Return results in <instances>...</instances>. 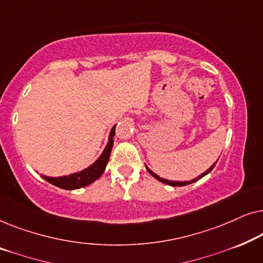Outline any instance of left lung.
Masks as SVG:
<instances>
[{
    "instance_id": "8db88e82",
    "label": "left lung",
    "mask_w": 263,
    "mask_h": 263,
    "mask_svg": "<svg viewBox=\"0 0 263 263\" xmlns=\"http://www.w3.org/2000/svg\"><path fill=\"white\" fill-rule=\"evenodd\" d=\"M215 164H217V163H214L213 165H212V166H211L210 168H208V170H207L206 172H203V174L201 175V176H199V177H197V178H194V179H192V181H186V182H178V181H176V182H175V181H168V179H165V178H161V177H159V176L154 174V172H153L152 170H149V168L147 167V166H146V168H147V171H148L149 174L152 175L154 178H157L158 181H159V182H161V183H165V184H168V185H171V186H182V185H186V184H190V183L196 182L197 179L202 178L203 176H206L207 174H210V172H211L212 170H213V167L215 166Z\"/></svg>"
}]
</instances>
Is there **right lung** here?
Instances as JSON below:
<instances>
[{"label": "right lung", "mask_w": 263, "mask_h": 263, "mask_svg": "<svg viewBox=\"0 0 263 263\" xmlns=\"http://www.w3.org/2000/svg\"><path fill=\"white\" fill-rule=\"evenodd\" d=\"M115 128H116V125H114L112 129H111L109 141H107V145L105 146V148H104L103 153L100 154V157L91 165V166H88L87 168H85V170H82L80 172H75V174L68 176H62V177H48V176L44 175H42V177L44 178L46 182L51 183V184L66 190L84 188V186L89 185L91 183L97 181V179L103 175V172L105 171L106 164L107 161H109L110 153L114 145Z\"/></svg>", "instance_id": "1"}]
</instances>
